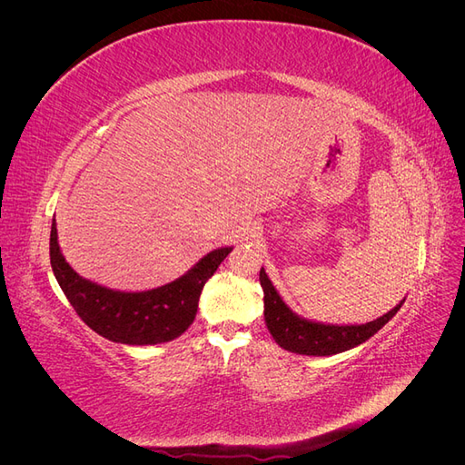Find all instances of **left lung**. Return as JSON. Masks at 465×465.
<instances>
[{
    "label": "left lung",
    "mask_w": 465,
    "mask_h": 465,
    "mask_svg": "<svg viewBox=\"0 0 465 465\" xmlns=\"http://www.w3.org/2000/svg\"><path fill=\"white\" fill-rule=\"evenodd\" d=\"M260 285L263 289V318L267 330L279 347L297 355L328 357L353 349L371 340L378 330H382L405 302V299L400 301L390 312L372 322L345 323L343 326V323L314 322L292 312L287 302L281 299L263 267L260 270Z\"/></svg>",
    "instance_id": "left-lung-1"
}]
</instances>
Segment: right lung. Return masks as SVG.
<instances>
[{
	"label": "right lung",
	"mask_w": 465,
	"mask_h": 465,
	"mask_svg": "<svg viewBox=\"0 0 465 465\" xmlns=\"http://www.w3.org/2000/svg\"><path fill=\"white\" fill-rule=\"evenodd\" d=\"M231 250L232 246L211 250L184 275L163 287L116 291L81 277L62 254L55 219L50 231L52 272L67 301L93 331L124 345H157L184 333L198 314L203 285Z\"/></svg>",
	"instance_id": "add662e5"
}]
</instances>
